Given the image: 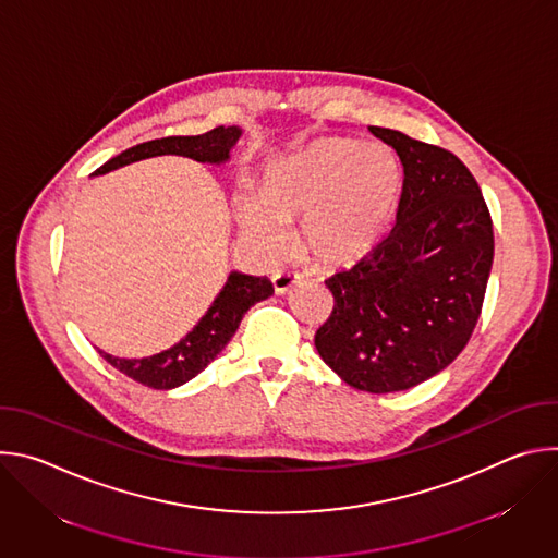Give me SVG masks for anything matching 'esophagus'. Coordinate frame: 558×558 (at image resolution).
I'll return each mask as SVG.
<instances>
[{
  "label": "esophagus",
  "mask_w": 558,
  "mask_h": 558,
  "mask_svg": "<svg viewBox=\"0 0 558 558\" xmlns=\"http://www.w3.org/2000/svg\"><path fill=\"white\" fill-rule=\"evenodd\" d=\"M271 282H274V289H276V293L278 295H284V293H289L295 284H298V276H291V274H276L274 278H271Z\"/></svg>",
  "instance_id": "esophagus-1"
}]
</instances>
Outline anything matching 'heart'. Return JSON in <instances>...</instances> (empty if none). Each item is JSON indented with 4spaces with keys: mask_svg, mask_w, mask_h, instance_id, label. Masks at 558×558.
<instances>
[{
    "mask_svg": "<svg viewBox=\"0 0 558 558\" xmlns=\"http://www.w3.org/2000/svg\"><path fill=\"white\" fill-rule=\"evenodd\" d=\"M400 192L402 166L392 149L329 136L271 166L260 196L243 192L235 198V216L269 260L287 256V225L300 222L308 260L323 269H344L377 247Z\"/></svg>",
    "mask_w": 558,
    "mask_h": 558,
    "instance_id": "1",
    "label": "heart"
}]
</instances>
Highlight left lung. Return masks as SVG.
Returning a JSON list of instances; mask_svg holds the SVG:
<instances>
[{"label": "left lung", "instance_id": "1", "mask_svg": "<svg viewBox=\"0 0 558 558\" xmlns=\"http://www.w3.org/2000/svg\"><path fill=\"white\" fill-rule=\"evenodd\" d=\"M404 168L397 222L355 267L325 280L320 357L353 388L395 392L444 371L480 320L493 269L488 205L470 170L437 145L368 125Z\"/></svg>", "mask_w": 558, "mask_h": 558}]
</instances>
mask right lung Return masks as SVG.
Masks as SVG:
<instances>
[{
	"mask_svg": "<svg viewBox=\"0 0 558 558\" xmlns=\"http://www.w3.org/2000/svg\"><path fill=\"white\" fill-rule=\"evenodd\" d=\"M241 136H243V130L238 125H229V128L218 125L198 136H166V138L145 141L110 158L106 166H101L95 172V177L143 161V158L166 156V154L187 156L198 163L225 166L229 161V151L235 147ZM269 295H274V284L267 276L258 278L241 271H231L227 276L225 287L209 304L207 313L174 347L149 357H138V360L114 357L106 351H99V353L114 368H119L123 375L132 377L134 381H141L143 386H149L156 390L177 388L190 381L192 377H196L209 362H214L216 355L227 347V342L238 331V325H241L243 315L250 311V306L267 300Z\"/></svg>",
	"mask_w": 558,
	"mask_h": 558,
	"instance_id": "add662e5",
	"label": "right lung"
}]
</instances>
